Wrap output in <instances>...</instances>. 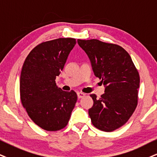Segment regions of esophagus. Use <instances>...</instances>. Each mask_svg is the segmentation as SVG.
Here are the masks:
<instances>
[{"label": "esophagus", "mask_w": 157, "mask_h": 157, "mask_svg": "<svg viewBox=\"0 0 157 157\" xmlns=\"http://www.w3.org/2000/svg\"><path fill=\"white\" fill-rule=\"evenodd\" d=\"M77 95H78V98L80 99V98H84L85 96V94L83 93V92H78V93H77Z\"/></svg>", "instance_id": "34e87169"}]
</instances>
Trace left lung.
<instances>
[{"instance_id": "left-lung-1", "label": "left lung", "mask_w": 157, "mask_h": 157, "mask_svg": "<svg viewBox=\"0 0 157 157\" xmlns=\"http://www.w3.org/2000/svg\"><path fill=\"white\" fill-rule=\"evenodd\" d=\"M77 41L90 58L95 76L105 86L100 98L90 95L94 101L89 109L91 121L96 128L112 132L128 121L138 105V71L121 46L97 39Z\"/></svg>"}]
</instances>
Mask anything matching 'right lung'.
Here are the masks:
<instances>
[{"label": "right lung", "instance_id": "right-lung-1", "mask_svg": "<svg viewBox=\"0 0 157 157\" xmlns=\"http://www.w3.org/2000/svg\"><path fill=\"white\" fill-rule=\"evenodd\" d=\"M75 38H60L38 44L26 57L21 71L20 99L29 117L40 128L57 131L66 127L77 101L73 90L57 86Z\"/></svg>", "mask_w": 157, "mask_h": 157}]
</instances>
